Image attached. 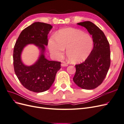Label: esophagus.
<instances>
[{"mask_svg": "<svg viewBox=\"0 0 124 124\" xmlns=\"http://www.w3.org/2000/svg\"><path fill=\"white\" fill-rule=\"evenodd\" d=\"M68 63H66V62H62V63H61V66L62 67H66V66H68Z\"/></svg>", "mask_w": 124, "mask_h": 124, "instance_id": "1", "label": "esophagus"}]
</instances>
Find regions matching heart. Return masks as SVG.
<instances>
[{
    "label": "heart",
    "instance_id": "1",
    "mask_svg": "<svg viewBox=\"0 0 124 124\" xmlns=\"http://www.w3.org/2000/svg\"><path fill=\"white\" fill-rule=\"evenodd\" d=\"M93 41L87 33L74 28H66L59 31L56 40L51 39L48 47L51 53L56 58L62 57L65 48L69 61L72 63L83 62L91 54Z\"/></svg>",
    "mask_w": 124,
    "mask_h": 124
}]
</instances>
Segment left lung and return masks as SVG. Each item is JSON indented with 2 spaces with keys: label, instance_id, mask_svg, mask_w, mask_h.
I'll return each mask as SVG.
<instances>
[{
  "label": "left lung",
  "instance_id": "obj_1",
  "mask_svg": "<svg viewBox=\"0 0 124 124\" xmlns=\"http://www.w3.org/2000/svg\"><path fill=\"white\" fill-rule=\"evenodd\" d=\"M77 24L86 28L92 35L93 47L84 62L75 66L76 72L73 80L82 88L93 89L102 83L110 68V44L103 32L92 22L85 21Z\"/></svg>",
  "mask_w": 124,
  "mask_h": 124
}]
</instances>
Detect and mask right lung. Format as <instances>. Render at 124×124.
I'll return each instance as SVG.
<instances>
[{
	"label": "right lung",
	"mask_w": 124,
	"mask_h": 124,
	"mask_svg": "<svg viewBox=\"0 0 124 124\" xmlns=\"http://www.w3.org/2000/svg\"><path fill=\"white\" fill-rule=\"evenodd\" d=\"M52 28L50 24L35 22L23 30L15 44L13 55L14 72L22 85L30 91L41 93L47 91L61 68V62L48 61L43 54L44 45L48 44L47 35ZM28 44H34L41 50L39 59L31 66L24 65L20 59L22 50Z\"/></svg>",
	"instance_id": "1"
}]
</instances>
